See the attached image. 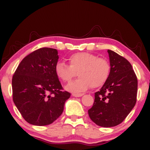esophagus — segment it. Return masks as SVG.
Masks as SVG:
<instances>
[{"mask_svg":"<svg viewBox=\"0 0 150 150\" xmlns=\"http://www.w3.org/2000/svg\"><path fill=\"white\" fill-rule=\"evenodd\" d=\"M83 94H82V93H81V94H75V93H74V94H73V96L75 97H82Z\"/></svg>","mask_w":150,"mask_h":150,"instance_id":"1","label":"esophagus"}]
</instances>
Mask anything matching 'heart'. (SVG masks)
Wrapping results in <instances>:
<instances>
[{
	"label": "heart",
	"instance_id": "b5f03b06",
	"mask_svg": "<svg viewBox=\"0 0 150 150\" xmlns=\"http://www.w3.org/2000/svg\"><path fill=\"white\" fill-rule=\"evenodd\" d=\"M68 62L69 65L57 63L56 73L62 81L68 82L77 73L80 77L66 86L70 92H81L91 87H100L107 81L111 73V65L107 59L90 53H74L68 58Z\"/></svg>",
	"mask_w": 150,
	"mask_h": 150
}]
</instances>
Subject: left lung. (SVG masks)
<instances>
[{
    "mask_svg": "<svg viewBox=\"0 0 150 150\" xmlns=\"http://www.w3.org/2000/svg\"><path fill=\"white\" fill-rule=\"evenodd\" d=\"M111 73L101 89L94 94L88 110L90 119L101 127L121 123L136 104L137 78L131 64L124 57L108 50Z\"/></svg>",
    "mask_w": 150,
    "mask_h": 150,
    "instance_id": "obj_1",
    "label": "left lung"
}]
</instances>
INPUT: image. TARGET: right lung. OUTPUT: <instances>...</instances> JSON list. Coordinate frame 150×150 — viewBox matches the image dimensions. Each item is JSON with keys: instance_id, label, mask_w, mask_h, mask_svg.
<instances>
[{"instance_id": "right-lung-1", "label": "right lung", "mask_w": 150, "mask_h": 150, "mask_svg": "<svg viewBox=\"0 0 150 150\" xmlns=\"http://www.w3.org/2000/svg\"><path fill=\"white\" fill-rule=\"evenodd\" d=\"M58 51L41 48L22 59L12 79L13 99L27 123H52L62 114L70 93L63 90L56 73Z\"/></svg>"}]
</instances>
